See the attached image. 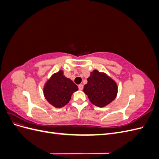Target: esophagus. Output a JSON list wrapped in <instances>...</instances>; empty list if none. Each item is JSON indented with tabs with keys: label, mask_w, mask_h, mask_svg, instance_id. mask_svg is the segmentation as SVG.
I'll return each mask as SVG.
<instances>
[{
	"label": "esophagus",
	"mask_w": 159,
	"mask_h": 159,
	"mask_svg": "<svg viewBox=\"0 0 159 159\" xmlns=\"http://www.w3.org/2000/svg\"><path fill=\"white\" fill-rule=\"evenodd\" d=\"M78 88H79L80 90H82L83 88H84V85H83L82 84H80V85H78Z\"/></svg>",
	"instance_id": "esophagus-1"
}]
</instances>
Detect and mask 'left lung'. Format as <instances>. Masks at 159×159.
<instances>
[{
	"label": "left lung",
	"mask_w": 159,
	"mask_h": 159,
	"mask_svg": "<svg viewBox=\"0 0 159 159\" xmlns=\"http://www.w3.org/2000/svg\"><path fill=\"white\" fill-rule=\"evenodd\" d=\"M84 91L88 95L90 102L93 105L103 107L112 102L116 98L117 85L106 74L95 70L91 72Z\"/></svg>",
	"instance_id": "left-lung-1"
}]
</instances>
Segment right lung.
Masks as SVG:
<instances>
[{
	"label": "right lung",
	"instance_id": "add662e5",
	"mask_svg": "<svg viewBox=\"0 0 159 159\" xmlns=\"http://www.w3.org/2000/svg\"><path fill=\"white\" fill-rule=\"evenodd\" d=\"M78 89V86L70 79L66 78L63 71H59L46 82L44 94L50 104L60 108L70 102L72 93Z\"/></svg>",
	"mask_w": 159,
	"mask_h": 159
}]
</instances>
